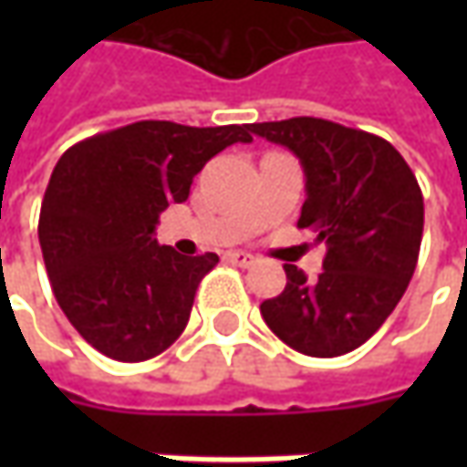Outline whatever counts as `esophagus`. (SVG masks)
I'll return each instance as SVG.
<instances>
[{"instance_id": "1", "label": "esophagus", "mask_w": 467, "mask_h": 467, "mask_svg": "<svg viewBox=\"0 0 467 467\" xmlns=\"http://www.w3.org/2000/svg\"><path fill=\"white\" fill-rule=\"evenodd\" d=\"M225 260L231 262V265H239V267H252V265L257 262V257L249 254V252H228Z\"/></svg>"}]
</instances>
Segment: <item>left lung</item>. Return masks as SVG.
I'll return each mask as SVG.
<instances>
[{
  "instance_id": "left-lung-1",
  "label": "left lung",
  "mask_w": 467,
  "mask_h": 467,
  "mask_svg": "<svg viewBox=\"0 0 467 467\" xmlns=\"http://www.w3.org/2000/svg\"><path fill=\"white\" fill-rule=\"evenodd\" d=\"M304 166L298 228L327 244L322 273L285 265V288L262 301L267 327L298 353L332 358L364 346L403 298L423 234V194L387 140L327 119L294 117L249 127Z\"/></svg>"
}]
</instances>
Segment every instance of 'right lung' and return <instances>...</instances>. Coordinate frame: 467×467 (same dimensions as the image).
I'll return each instance as SVG.
<instances>
[{
    "instance_id": "1",
    "label": "right lung",
    "mask_w": 467,
    "mask_h": 467,
    "mask_svg": "<svg viewBox=\"0 0 467 467\" xmlns=\"http://www.w3.org/2000/svg\"><path fill=\"white\" fill-rule=\"evenodd\" d=\"M249 124L135 121L72 145L54 166L38 218L51 291L82 337L109 358L145 361L184 332L218 254L184 257L155 239L158 215Z\"/></svg>"
}]
</instances>
